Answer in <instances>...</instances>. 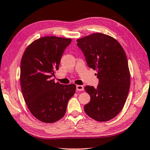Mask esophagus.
<instances>
[{"mask_svg":"<svg viewBox=\"0 0 150 150\" xmlns=\"http://www.w3.org/2000/svg\"><path fill=\"white\" fill-rule=\"evenodd\" d=\"M76 90L79 91H81L84 90V87L83 86H80V85H77L76 86Z\"/></svg>","mask_w":150,"mask_h":150,"instance_id":"34e87169","label":"esophagus"}]
</instances>
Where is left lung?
I'll return each mask as SVG.
<instances>
[{
    "label": "left lung",
    "mask_w": 150,
    "mask_h": 150,
    "mask_svg": "<svg viewBox=\"0 0 150 150\" xmlns=\"http://www.w3.org/2000/svg\"><path fill=\"white\" fill-rule=\"evenodd\" d=\"M77 45L99 80L97 88L84 87L91 97L85 112L96 121H109L122 110L129 91L131 75L125 51L114 38L100 33L78 39Z\"/></svg>",
    "instance_id": "left-lung-1"
}]
</instances>
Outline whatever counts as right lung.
<instances>
[{
	"mask_svg": "<svg viewBox=\"0 0 150 150\" xmlns=\"http://www.w3.org/2000/svg\"><path fill=\"white\" fill-rule=\"evenodd\" d=\"M71 41V38L43 36L30 44L22 56V94L31 114L42 122L61 120L75 93V84L63 85L50 79L59 69L61 56Z\"/></svg>",
	"mask_w": 150,
	"mask_h": 150,
	"instance_id": "add662e5",
	"label": "right lung"
}]
</instances>
